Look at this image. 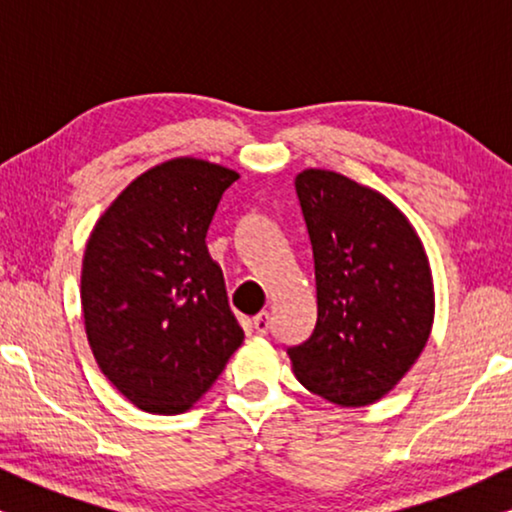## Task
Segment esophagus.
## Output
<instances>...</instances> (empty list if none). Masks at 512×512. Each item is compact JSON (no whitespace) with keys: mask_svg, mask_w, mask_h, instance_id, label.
<instances>
[{"mask_svg":"<svg viewBox=\"0 0 512 512\" xmlns=\"http://www.w3.org/2000/svg\"><path fill=\"white\" fill-rule=\"evenodd\" d=\"M254 331L258 335H265L270 331V314L268 312H258L254 317Z\"/></svg>","mask_w":512,"mask_h":512,"instance_id":"obj_1","label":"esophagus"}]
</instances>
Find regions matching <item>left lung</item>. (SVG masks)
Here are the masks:
<instances>
[{
  "label": "left lung",
  "mask_w": 512,
  "mask_h": 512,
  "mask_svg": "<svg viewBox=\"0 0 512 512\" xmlns=\"http://www.w3.org/2000/svg\"><path fill=\"white\" fill-rule=\"evenodd\" d=\"M314 254L317 326L289 347L305 389L342 408L387 396L429 340L436 293L429 256L401 209L333 170L296 174Z\"/></svg>",
  "instance_id": "8db88e82"
}]
</instances>
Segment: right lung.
I'll list each match as a JSON object with an SVG mask.
<instances>
[{
    "label": "right lung",
    "mask_w": 512,
    "mask_h": 512,
    "mask_svg": "<svg viewBox=\"0 0 512 512\" xmlns=\"http://www.w3.org/2000/svg\"><path fill=\"white\" fill-rule=\"evenodd\" d=\"M240 174L181 156L139 174L104 209L81 265L88 345L104 377L151 415L191 410L244 331L205 237Z\"/></svg>",
    "instance_id": "right-lung-1"
}]
</instances>
